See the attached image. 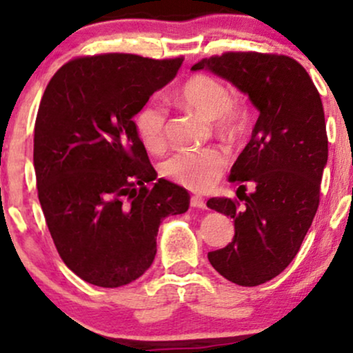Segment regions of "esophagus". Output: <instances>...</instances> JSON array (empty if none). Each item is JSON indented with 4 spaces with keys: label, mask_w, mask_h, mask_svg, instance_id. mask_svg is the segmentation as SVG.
Returning <instances> with one entry per match:
<instances>
[{
    "label": "esophagus",
    "mask_w": 353,
    "mask_h": 353,
    "mask_svg": "<svg viewBox=\"0 0 353 353\" xmlns=\"http://www.w3.org/2000/svg\"><path fill=\"white\" fill-rule=\"evenodd\" d=\"M190 207L205 210V208H207V203H205V200L202 197H197V195H194V197L190 199Z\"/></svg>",
    "instance_id": "obj_1"
}]
</instances>
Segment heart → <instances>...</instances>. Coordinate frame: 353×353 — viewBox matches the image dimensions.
Returning a JSON list of instances; mask_svg holds the SVG:
<instances>
[{"label": "heart", "instance_id": "1", "mask_svg": "<svg viewBox=\"0 0 353 353\" xmlns=\"http://www.w3.org/2000/svg\"><path fill=\"white\" fill-rule=\"evenodd\" d=\"M174 101L185 109L213 120L216 130L225 137H234L243 130L244 114L231 101V92L225 83L210 74H195L187 79L174 94ZM168 110L161 99L154 97L138 110L137 132L148 150H161L166 143ZM226 168V156L218 148L200 151L181 150L163 163V174L190 190L212 189Z\"/></svg>", "mask_w": 353, "mask_h": 353}]
</instances>
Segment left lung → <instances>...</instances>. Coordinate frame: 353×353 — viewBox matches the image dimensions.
Wrapping results in <instances>:
<instances>
[{
    "label": "left lung",
    "mask_w": 353,
    "mask_h": 353,
    "mask_svg": "<svg viewBox=\"0 0 353 353\" xmlns=\"http://www.w3.org/2000/svg\"><path fill=\"white\" fill-rule=\"evenodd\" d=\"M192 70L231 83L259 110L251 141L230 172L238 190L251 182L254 192L243 195L244 205L226 197L207 202L234 220L233 241L208 252L210 264L230 282L256 287L287 269L318 210L327 164L323 102L306 70L285 55L228 52Z\"/></svg>",
    "instance_id": "8db88e82"
}]
</instances>
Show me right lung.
Instances as JSON below:
<instances>
[{
  "label": "right lung",
  "mask_w": 353,
  "mask_h": 353,
  "mask_svg": "<svg viewBox=\"0 0 353 353\" xmlns=\"http://www.w3.org/2000/svg\"><path fill=\"white\" fill-rule=\"evenodd\" d=\"M182 58L127 53L71 60L53 74L34 128L39 202L57 251L84 282L117 288L153 264L161 221L189 208L150 164L133 117Z\"/></svg>",
  "instance_id": "obj_1"
}]
</instances>
